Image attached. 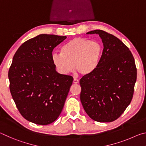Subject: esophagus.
Wrapping results in <instances>:
<instances>
[{"label": "esophagus", "mask_w": 146, "mask_h": 146, "mask_svg": "<svg viewBox=\"0 0 146 146\" xmlns=\"http://www.w3.org/2000/svg\"><path fill=\"white\" fill-rule=\"evenodd\" d=\"M79 82V80L78 79H77V78H74V80H73V83H75V84H78Z\"/></svg>", "instance_id": "esophagus-1"}]
</instances>
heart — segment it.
Instances as JSON below:
<instances>
[{
  "label": "heart",
  "instance_id": "1",
  "mask_svg": "<svg viewBox=\"0 0 146 146\" xmlns=\"http://www.w3.org/2000/svg\"><path fill=\"white\" fill-rule=\"evenodd\" d=\"M103 48L98 42L75 38L65 44L62 53H54L52 60L58 71L66 75L75 70L83 75L94 72L99 65Z\"/></svg>",
  "mask_w": 146,
  "mask_h": 146
}]
</instances>
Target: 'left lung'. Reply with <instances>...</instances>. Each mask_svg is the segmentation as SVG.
I'll list each match as a JSON object with an SVG mask.
<instances>
[{"label": "left lung", "mask_w": 146, "mask_h": 146, "mask_svg": "<svg viewBox=\"0 0 146 146\" xmlns=\"http://www.w3.org/2000/svg\"><path fill=\"white\" fill-rule=\"evenodd\" d=\"M104 44L100 61L94 72L80 80V101L93 120L110 122L117 120L131 102L137 80V67L129 49L113 35L100 29Z\"/></svg>", "instance_id": "8db88e82"}]
</instances>
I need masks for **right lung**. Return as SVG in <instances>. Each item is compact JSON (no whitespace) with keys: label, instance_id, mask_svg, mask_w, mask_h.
<instances>
[{"label":"right lung","instance_id":"right-lung-1","mask_svg":"<svg viewBox=\"0 0 146 146\" xmlns=\"http://www.w3.org/2000/svg\"><path fill=\"white\" fill-rule=\"evenodd\" d=\"M66 36L41 34L17 49L8 71L9 90L21 115L38 125L55 121L62 111L73 76L55 70L53 49Z\"/></svg>","mask_w":146,"mask_h":146}]
</instances>
